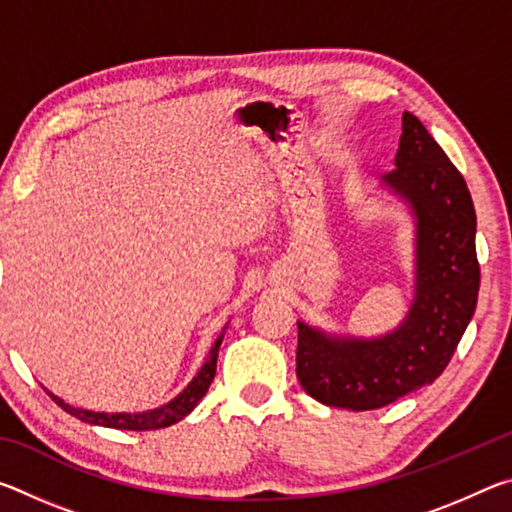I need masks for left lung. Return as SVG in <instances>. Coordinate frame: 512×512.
Returning a JSON list of instances; mask_svg holds the SVG:
<instances>
[{
  "label": "left lung",
  "mask_w": 512,
  "mask_h": 512,
  "mask_svg": "<svg viewBox=\"0 0 512 512\" xmlns=\"http://www.w3.org/2000/svg\"><path fill=\"white\" fill-rule=\"evenodd\" d=\"M384 183L418 219V289L397 332L375 341L329 339L298 323L296 375L314 400L372 411L436 381L479 298L476 214L470 189L422 121L404 112L395 169Z\"/></svg>",
  "instance_id": "8db88e82"
}]
</instances>
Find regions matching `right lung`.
<instances>
[{
	"instance_id": "obj_1",
	"label": "right lung",
	"mask_w": 512,
	"mask_h": 512,
	"mask_svg": "<svg viewBox=\"0 0 512 512\" xmlns=\"http://www.w3.org/2000/svg\"><path fill=\"white\" fill-rule=\"evenodd\" d=\"M225 332V327H223ZM223 334L219 339L214 341L210 357H207L205 366L201 368V372L192 379L183 393H180L176 400L160 406L155 411H146V413H94V411H85V409H74V406L65 404L60 397L51 395L49 397L54 400L60 409L67 411L74 418H79L83 422L90 424H99V427H112V429H128V431H151V429H162L169 427V424H176L178 420H183L187 413L194 411V406L203 400V395L207 393V388L214 381L216 375V357H219V348H221Z\"/></svg>"
}]
</instances>
